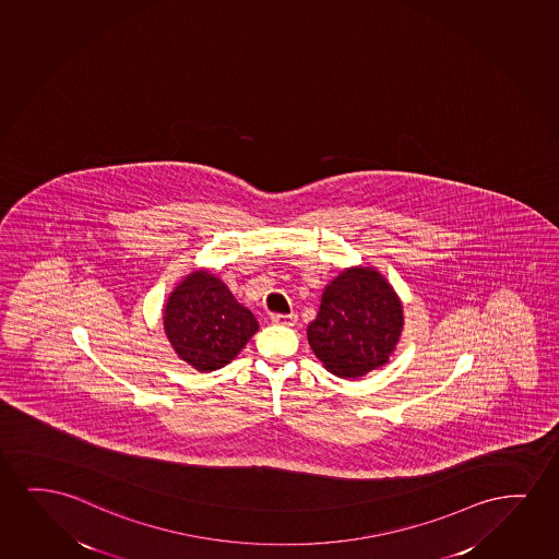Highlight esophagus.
Masks as SVG:
<instances>
[{"instance_id":"esophagus-1","label":"esophagus","mask_w":559,"mask_h":559,"mask_svg":"<svg viewBox=\"0 0 559 559\" xmlns=\"http://www.w3.org/2000/svg\"><path fill=\"white\" fill-rule=\"evenodd\" d=\"M296 314H283V313H273L271 314V321L275 322V324H284V326H292L294 322H296Z\"/></svg>"}]
</instances>
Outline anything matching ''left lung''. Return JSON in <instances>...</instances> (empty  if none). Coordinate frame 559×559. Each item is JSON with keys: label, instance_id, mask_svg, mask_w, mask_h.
<instances>
[{"label": "left lung", "instance_id": "8db88e82", "mask_svg": "<svg viewBox=\"0 0 559 559\" xmlns=\"http://www.w3.org/2000/svg\"><path fill=\"white\" fill-rule=\"evenodd\" d=\"M401 326L403 309L390 284L372 269H347L322 294L307 340L332 374L359 378L388 360Z\"/></svg>", "mask_w": 559, "mask_h": 559}]
</instances>
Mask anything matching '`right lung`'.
I'll use <instances>...</instances> for the list:
<instances>
[{
  "mask_svg": "<svg viewBox=\"0 0 559 559\" xmlns=\"http://www.w3.org/2000/svg\"><path fill=\"white\" fill-rule=\"evenodd\" d=\"M164 313V329L177 355L200 372L225 367L258 330L252 311L207 271L187 276L171 292Z\"/></svg>",
  "mask_w": 559,
  "mask_h": 559,
  "instance_id": "obj_1",
  "label": "right lung"
}]
</instances>
